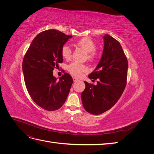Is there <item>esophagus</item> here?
Returning <instances> with one entry per match:
<instances>
[{
	"instance_id": "1",
	"label": "esophagus",
	"mask_w": 154,
	"mask_h": 154,
	"mask_svg": "<svg viewBox=\"0 0 154 154\" xmlns=\"http://www.w3.org/2000/svg\"><path fill=\"white\" fill-rule=\"evenodd\" d=\"M78 80V78H76V77H74L73 78V81L74 82H77Z\"/></svg>"
}]
</instances>
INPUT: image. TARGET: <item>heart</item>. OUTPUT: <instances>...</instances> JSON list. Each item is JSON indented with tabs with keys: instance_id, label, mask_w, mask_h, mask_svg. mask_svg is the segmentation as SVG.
<instances>
[{
	"instance_id": "1",
	"label": "heart",
	"mask_w": 154,
	"mask_h": 154,
	"mask_svg": "<svg viewBox=\"0 0 154 154\" xmlns=\"http://www.w3.org/2000/svg\"><path fill=\"white\" fill-rule=\"evenodd\" d=\"M76 45L82 48L87 53V58L89 60H93L96 58V54L95 50L96 49V44L90 38H83L78 40L76 42ZM62 57L65 59H69L71 57V50L68 45H63L61 49ZM68 71L76 76H80L83 72L87 70V67L83 65L72 62L67 67Z\"/></svg>"
}]
</instances>
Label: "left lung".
<instances>
[{
	"label": "left lung",
	"instance_id": "obj_1",
	"mask_svg": "<svg viewBox=\"0 0 154 154\" xmlns=\"http://www.w3.org/2000/svg\"><path fill=\"white\" fill-rule=\"evenodd\" d=\"M103 54L95 70L88 75L98 79L97 85L84 82L81 97L83 107L92 114H101L111 109L122 96L127 85L128 61L122 45L109 35L103 36Z\"/></svg>",
	"mask_w": 154,
	"mask_h": 154
}]
</instances>
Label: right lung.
Here are the masks:
<instances>
[{"label":"right lung","mask_w":154,"mask_h":154,"mask_svg":"<svg viewBox=\"0 0 154 154\" xmlns=\"http://www.w3.org/2000/svg\"><path fill=\"white\" fill-rule=\"evenodd\" d=\"M71 35L56 29L40 32L32 40L23 59L22 71L29 96L42 108L56 110L66 101L72 78L65 73L57 81L53 71L63 62L61 49Z\"/></svg>","instance_id":"right-lung-1"}]
</instances>
